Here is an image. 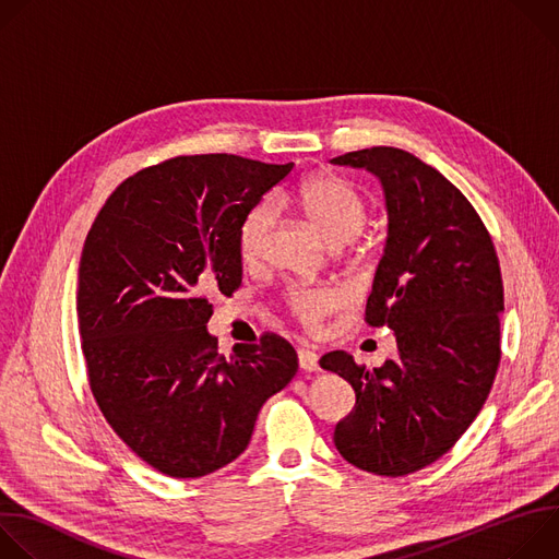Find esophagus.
Returning <instances> with one entry per match:
<instances>
[{"instance_id": "1", "label": "esophagus", "mask_w": 559, "mask_h": 559, "mask_svg": "<svg viewBox=\"0 0 559 559\" xmlns=\"http://www.w3.org/2000/svg\"><path fill=\"white\" fill-rule=\"evenodd\" d=\"M298 365L302 371H316L318 369V354L307 349V347H300L298 349Z\"/></svg>"}]
</instances>
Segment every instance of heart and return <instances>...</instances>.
<instances>
[{
  "label": "heart",
  "instance_id": "1",
  "mask_svg": "<svg viewBox=\"0 0 559 559\" xmlns=\"http://www.w3.org/2000/svg\"><path fill=\"white\" fill-rule=\"evenodd\" d=\"M278 203H294L332 246L349 243L367 221L365 197L352 181L338 175L311 177L300 183L292 197H278ZM274 214V205L263 201L243 218L238 227V252L243 261L254 263L261 259ZM285 302L302 325L316 328L323 316L338 305V294L328 287H289Z\"/></svg>",
  "mask_w": 559,
  "mask_h": 559
}]
</instances>
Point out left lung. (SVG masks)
Wrapping results in <instances>:
<instances>
[{"label":"left lung","mask_w":559,"mask_h":559,"mask_svg":"<svg viewBox=\"0 0 559 559\" xmlns=\"http://www.w3.org/2000/svg\"><path fill=\"white\" fill-rule=\"evenodd\" d=\"M384 190L389 231L365 321L395 334L397 356L373 371L347 352L321 367L356 405L334 444L354 466L397 477L442 457L480 414L500 365L504 287L491 236L466 197L418 156L376 145L332 158Z\"/></svg>","instance_id":"1"}]
</instances>
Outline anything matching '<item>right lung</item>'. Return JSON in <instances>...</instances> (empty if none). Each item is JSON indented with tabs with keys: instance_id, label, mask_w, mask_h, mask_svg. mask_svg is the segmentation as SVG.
Listing matches in <instances>:
<instances>
[{
	"instance_id": "obj_1",
	"label": "right lung",
	"mask_w": 559,
	"mask_h": 559,
	"mask_svg": "<svg viewBox=\"0 0 559 559\" xmlns=\"http://www.w3.org/2000/svg\"><path fill=\"white\" fill-rule=\"evenodd\" d=\"M294 164L175 156L126 179L79 263L76 316L95 401L152 468L201 477L241 455L298 356L276 336L218 354L207 296L243 278L238 227Z\"/></svg>"
}]
</instances>
